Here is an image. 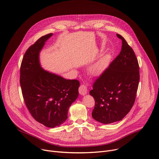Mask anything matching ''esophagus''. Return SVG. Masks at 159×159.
Returning a JSON list of instances; mask_svg holds the SVG:
<instances>
[{"label": "esophagus", "mask_w": 159, "mask_h": 159, "mask_svg": "<svg viewBox=\"0 0 159 159\" xmlns=\"http://www.w3.org/2000/svg\"><path fill=\"white\" fill-rule=\"evenodd\" d=\"M87 92H88V89L87 88L86 85L81 84L79 88V93H80V95H84L87 93Z\"/></svg>", "instance_id": "1"}]
</instances>
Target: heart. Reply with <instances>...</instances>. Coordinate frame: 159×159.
<instances>
[{"instance_id":"b5f03b06","label":"heart","mask_w":159,"mask_h":159,"mask_svg":"<svg viewBox=\"0 0 159 159\" xmlns=\"http://www.w3.org/2000/svg\"><path fill=\"white\" fill-rule=\"evenodd\" d=\"M108 57L107 56H103L101 58H99L94 63L90 68V72L92 75L97 76L100 75L101 72L103 70L105 67L107 62Z\"/></svg>"}]
</instances>
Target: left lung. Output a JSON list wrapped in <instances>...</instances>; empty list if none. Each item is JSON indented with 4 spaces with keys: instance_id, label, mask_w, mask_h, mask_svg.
I'll use <instances>...</instances> for the list:
<instances>
[{
    "instance_id": "left-lung-1",
    "label": "left lung",
    "mask_w": 159,
    "mask_h": 159,
    "mask_svg": "<svg viewBox=\"0 0 159 159\" xmlns=\"http://www.w3.org/2000/svg\"><path fill=\"white\" fill-rule=\"evenodd\" d=\"M122 41L120 54L97 78L90 94L95 100L92 116L102 124L123 119L136 100L139 81V67L132 48L120 34Z\"/></svg>"
}]
</instances>
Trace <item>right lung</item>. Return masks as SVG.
<instances>
[{
	"instance_id": "add662e5",
	"label": "right lung",
	"mask_w": 159,
	"mask_h": 159,
	"mask_svg": "<svg viewBox=\"0 0 159 159\" xmlns=\"http://www.w3.org/2000/svg\"><path fill=\"white\" fill-rule=\"evenodd\" d=\"M42 36L30 46L23 56L20 82L24 101L33 118L50 128L62 124L68 109L78 98L80 81L66 80L43 69L39 53L45 42L52 36Z\"/></svg>"
}]
</instances>
